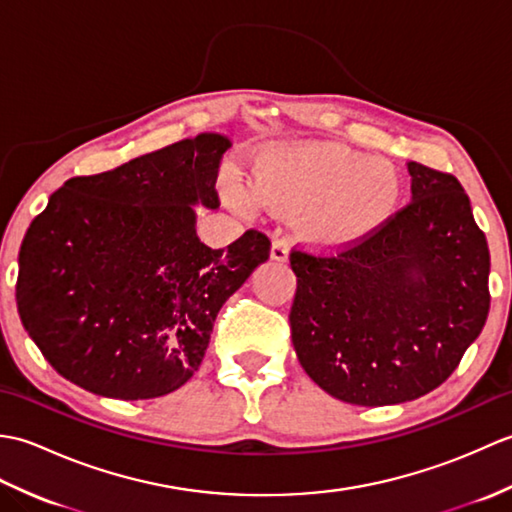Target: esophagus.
Listing matches in <instances>:
<instances>
[{"label":"esophagus","mask_w":512,"mask_h":512,"mask_svg":"<svg viewBox=\"0 0 512 512\" xmlns=\"http://www.w3.org/2000/svg\"><path fill=\"white\" fill-rule=\"evenodd\" d=\"M270 257L275 262H286L288 259V239L286 237H277L273 242V248H270Z\"/></svg>","instance_id":"34e87169"}]
</instances>
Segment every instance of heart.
<instances>
[{"mask_svg": "<svg viewBox=\"0 0 512 512\" xmlns=\"http://www.w3.org/2000/svg\"><path fill=\"white\" fill-rule=\"evenodd\" d=\"M235 209L259 204L310 211L308 233L323 246H345L385 220L398 200V178L385 162L334 143L270 149L259 160L257 182L226 187Z\"/></svg>", "mask_w": 512, "mask_h": 512, "instance_id": "heart-1", "label": "heart"}]
</instances>
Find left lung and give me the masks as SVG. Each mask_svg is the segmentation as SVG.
I'll return each instance as SVG.
<instances>
[{"label":"left lung","mask_w":512,"mask_h":512,"mask_svg":"<svg viewBox=\"0 0 512 512\" xmlns=\"http://www.w3.org/2000/svg\"><path fill=\"white\" fill-rule=\"evenodd\" d=\"M409 173L413 200L374 231L334 253H290L299 363L350 405H398L440 387L491 308V255L460 180L420 162Z\"/></svg>","instance_id":"1"}]
</instances>
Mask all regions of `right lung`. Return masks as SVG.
I'll list each match as a JSON object with an SVG mask.
<instances>
[{
	"label": "right lung",
	"instance_id": "right-lung-1",
	"mask_svg": "<svg viewBox=\"0 0 512 512\" xmlns=\"http://www.w3.org/2000/svg\"><path fill=\"white\" fill-rule=\"evenodd\" d=\"M220 134L180 140L50 195L19 248L17 310L43 358L92 394L145 400L198 372L224 301L270 257L250 228L226 248L195 235L220 206Z\"/></svg>",
	"mask_w": 512,
	"mask_h": 512
}]
</instances>
